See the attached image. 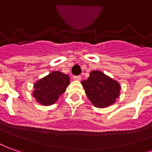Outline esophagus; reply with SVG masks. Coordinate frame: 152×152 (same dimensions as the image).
<instances>
[{
    "label": "esophagus",
    "instance_id": "obj_1",
    "mask_svg": "<svg viewBox=\"0 0 152 152\" xmlns=\"http://www.w3.org/2000/svg\"><path fill=\"white\" fill-rule=\"evenodd\" d=\"M73 79L76 81H80L81 79H82V77H81L80 75H77V76H74V77H73Z\"/></svg>",
    "mask_w": 152,
    "mask_h": 152
}]
</instances>
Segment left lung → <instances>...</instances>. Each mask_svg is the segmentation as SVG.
Returning a JSON list of instances; mask_svg holds the SVG:
<instances>
[{
    "label": "left lung",
    "mask_w": 152,
    "mask_h": 152,
    "mask_svg": "<svg viewBox=\"0 0 152 152\" xmlns=\"http://www.w3.org/2000/svg\"><path fill=\"white\" fill-rule=\"evenodd\" d=\"M82 84L88 99L97 108L113 104L119 96L120 84L98 70L91 72L87 80Z\"/></svg>",
    "instance_id": "obj_1"
}]
</instances>
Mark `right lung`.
I'll return each instance as SVG.
<instances>
[{
	"mask_svg": "<svg viewBox=\"0 0 152 152\" xmlns=\"http://www.w3.org/2000/svg\"><path fill=\"white\" fill-rule=\"evenodd\" d=\"M69 84V77L60 71H53L34 85L33 96L43 105H50L65 92Z\"/></svg>",
	"mask_w": 152,
	"mask_h": 152,
	"instance_id": "add662e5",
	"label": "right lung"
}]
</instances>
